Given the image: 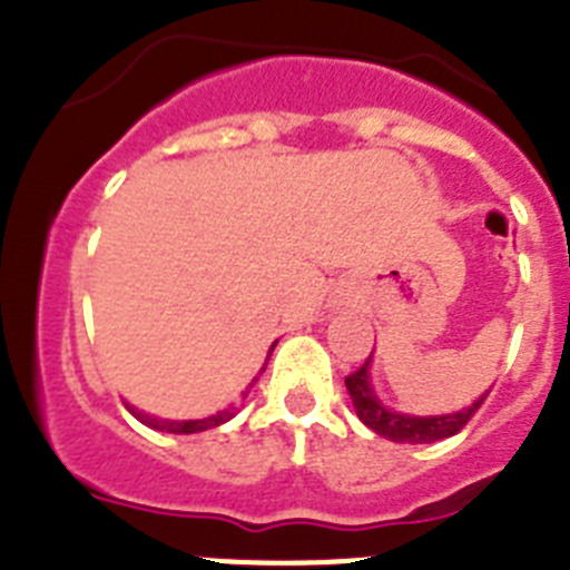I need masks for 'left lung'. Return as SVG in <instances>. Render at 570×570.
Listing matches in <instances>:
<instances>
[{
  "mask_svg": "<svg viewBox=\"0 0 570 570\" xmlns=\"http://www.w3.org/2000/svg\"><path fill=\"white\" fill-rule=\"evenodd\" d=\"M371 365H374V351L365 360V365L360 371H354L351 376H345L347 396L354 402V411L362 422H365L374 434L385 436L391 442H405V445H431V442L448 440L454 436L473 414L476 407L485 402L488 391L482 396L471 402V405L460 407V411H451V414H431V416H416V414H402L387 407L385 402L376 396L374 382H371Z\"/></svg>",
  "mask_w": 570,
  "mask_h": 570,
  "instance_id": "obj_1",
  "label": "left lung"
}]
</instances>
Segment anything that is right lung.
<instances>
[{"instance_id":"add662e5","label":"right lung","mask_w":570,"mask_h":570,"mask_svg":"<svg viewBox=\"0 0 570 570\" xmlns=\"http://www.w3.org/2000/svg\"><path fill=\"white\" fill-rule=\"evenodd\" d=\"M274 347H276V342L271 345V351H274ZM271 351H268V354H271ZM265 365H268V362H265ZM265 365H262V371H265ZM262 371H259V374H262ZM256 380H259V376H254V380H250V385L242 391L239 402L248 400L250 387L256 385ZM128 411L136 416V420L142 422V425L154 428V431H165V434H199V431H208V428H219V425H225L228 420H234V416L239 414V405H228V407H223V411H216V414L203 416V420H165V416L145 414V411H139V407H134V405H128Z\"/></svg>"}]
</instances>
